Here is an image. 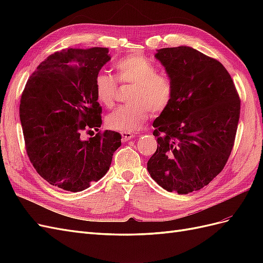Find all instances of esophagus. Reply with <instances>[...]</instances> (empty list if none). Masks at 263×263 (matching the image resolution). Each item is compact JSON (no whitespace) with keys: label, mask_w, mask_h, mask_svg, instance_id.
Masks as SVG:
<instances>
[{"label":"esophagus","mask_w":263,"mask_h":263,"mask_svg":"<svg viewBox=\"0 0 263 263\" xmlns=\"http://www.w3.org/2000/svg\"><path fill=\"white\" fill-rule=\"evenodd\" d=\"M121 135H122L123 141H128V140H130V139H133L135 137V135L129 133V132H122Z\"/></svg>","instance_id":"obj_1"}]
</instances>
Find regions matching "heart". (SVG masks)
I'll return each mask as SVG.
<instances>
[{
	"instance_id": "b5f03b06",
	"label": "heart",
	"mask_w": 263,
	"mask_h": 263,
	"mask_svg": "<svg viewBox=\"0 0 263 263\" xmlns=\"http://www.w3.org/2000/svg\"><path fill=\"white\" fill-rule=\"evenodd\" d=\"M117 80L133 84L128 102L106 118L109 128L119 132H136L142 126L150 112L159 114L169 106L173 95V86L165 74L158 73L149 59L140 54H130L115 63ZM94 92L98 101L106 107H113L117 93L115 79L100 72L94 79Z\"/></svg>"
}]
</instances>
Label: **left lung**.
I'll use <instances>...</instances> for the list:
<instances>
[{
    "instance_id": "obj_1",
    "label": "left lung",
    "mask_w": 263,
    "mask_h": 263,
    "mask_svg": "<svg viewBox=\"0 0 263 263\" xmlns=\"http://www.w3.org/2000/svg\"><path fill=\"white\" fill-rule=\"evenodd\" d=\"M172 82L169 106L154 121L158 147L147 170L169 192L198 191L224 169L240 115L233 79L217 60L189 46L157 50Z\"/></svg>"
}]
</instances>
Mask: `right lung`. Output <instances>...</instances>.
Here are the masks:
<instances>
[{
    "label": "right lung",
    "mask_w": 263,
    "mask_h": 263,
    "mask_svg": "<svg viewBox=\"0 0 263 263\" xmlns=\"http://www.w3.org/2000/svg\"><path fill=\"white\" fill-rule=\"evenodd\" d=\"M110 60L107 48H69L50 54L37 67L23 91L20 118L30 162L51 185L80 192L109 169L121 134L99 130L102 108L94 79Z\"/></svg>",
    "instance_id": "obj_1"
}]
</instances>
